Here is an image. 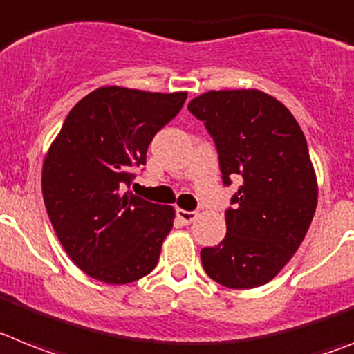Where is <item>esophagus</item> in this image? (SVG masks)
<instances>
[{"label": "esophagus", "mask_w": 354, "mask_h": 354, "mask_svg": "<svg viewBox=\"0 0 354 354\" xmlns=\"http://www.w3.org/2000/svg\"><path fill=\"white\" fill-rule=\"evenodd\" d=\"M177 218H179L180 222L184 223V225H188V223L195 222V218H197V213H195V211L179 209V211H177Z\"/></svg>", "instance_id": "1"}]
</instances>
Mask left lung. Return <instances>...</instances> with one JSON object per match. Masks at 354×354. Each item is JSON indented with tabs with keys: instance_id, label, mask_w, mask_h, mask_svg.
<instances>
[{
	"instance_id": "8db88e82",
	"label": "left lung",
	"mask_w": 354,
	"mask_h": 354,
	"mask_svg": "<svg viewBox=\"0 0 354 354\" xmlns=\"http://www.w3.org/2000/svg\"><path fill=\"white\" fill-rule=\"evenodd\" d=\"M218 150L223 183L240 177L225 211L227 234L202 249V267L218 285H267L303 243L319 197L306 138L294 114L259 89L207 91L188 105Z\"/></svg>"
}]
</instances>
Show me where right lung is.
I'll use <instances>...</instances> for the list:
<instances>
[{"label": "right lung", "instance_id": "right-lung-1", "mask_svg": "<svg viewBox=\"0 0 354 354\" xmlns=\"http://www.w3.org/2000/svg\"><path fill=\"white\" fill-rule=\"evenodd\" d=\"M186 96L98 87L51 141L42 162L44 206L66 254L93 279L127 285L156 268L175 209L123 189Z\"/></svg>", "mask_w": 354, "mask_h": 354}]
</instances>
